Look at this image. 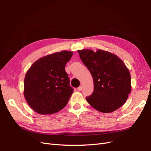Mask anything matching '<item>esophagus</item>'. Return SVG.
Returning <instances> with one entry per match:
<instances>
[{
	"mask_svg": "<svg viewBox=\"0 0 151 151\" xmlns=\"http://www.w3.org/2000/svg\"><path fill=\"white\" fill-rule=\"evenodd\" d=\"M77 89H78V91H82L83 90V87L82 86H79L78 88H77Z\"/></svg>",
	"mask_w": 151,
	"mask_h": 151,
	"instance_id": "obj_1",
	"label": "esophagus"
}]
</instances>
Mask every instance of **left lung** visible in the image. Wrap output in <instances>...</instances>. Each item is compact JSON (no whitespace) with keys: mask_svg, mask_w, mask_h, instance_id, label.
I'll use <instances>...</instances> for the list:
<instances>
[{"mask_svg":"<svg viewBox=\"0 0 151 151\" xmlns=\"http://www.w3.org/2000/svg\"><path fill=\"white\" fill-rule=\"evenodd\" d=\"M93 76L94 91L86 98L96 110L111 113L125 103L131 92V77L125 64L116 55L102 50H77Z\"/></svg>","mask_w":151,"mask_h":151,"instance_id":"8db88e82","label":"left lung"}]
</instances>
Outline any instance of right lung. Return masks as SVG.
<instances>
[{"mask_svg": "<svg viewBox=\"0 0 151 151\" xmlns=\"http://www.w3.org/2000/svg\"><path fill=\"white\" fill-rule=\"evenodd\" d=\"M73 52L62 51L35 62L27 71L24 96L29 106L41 115H51L64 108L74 92L65 70Z\"/></svg>", "mask_w": 151, "mask_h": 151, "instance_id": "obj_1", "label": "right lung"}]
</instances>
